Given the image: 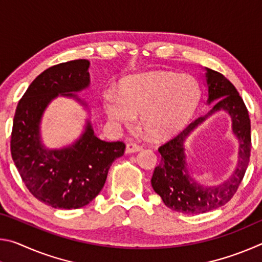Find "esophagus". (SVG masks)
<instances>
[{
	"instance_id": "obj_1",
	"label": "esophagus",
	"mask_w": 262,
	"mask_h": 262,
	"mask_svg": "<svg viewBox=\"0 0 262 262\" xmlns=\"http://www.w3.org/2000/svg\"><path fill=\"white\" fill-rule=\"evenodd\" d=\"M141 147L139 144L136 143H133V142H129V143H127V147H126V152L127 154H132V152H136V151H140Z\"/></svg>"
}]
</instances>
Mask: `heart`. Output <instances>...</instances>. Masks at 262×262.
<instances>
[{"label": "heart", "mask_w": 262, "mask_h": 262, "mask_svg": "<svg viewBox=\"0 0 262 262\" xmlns=\"http://www.w3.org/2000/svg\"><path fill=\"white\" fill-rule=\"evenodd\" d=\"M201 89L190 75L152 72L127 78L121 96L104 95L105 112L115 123L133 125L141 114V125L152 139H163L180 130L198 108Z\"/></svg>", "instance_id": "heart-1"}]
</instances>
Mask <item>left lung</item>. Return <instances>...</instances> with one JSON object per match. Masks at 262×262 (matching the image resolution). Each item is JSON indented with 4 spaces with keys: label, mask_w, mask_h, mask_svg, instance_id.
Listing matches in <instances>:
<instances>
[{
    "label": "left lung",
    "mask_w": 262,
    "mask_h": 262,
    "mask_svg": "<svg viewBox=\"0 0 262 262\" xmlns=\"http://www.w3.org/2000/svg\"><path fill=\"white\" fill-rule=\"evenodd\" d=\"M208 103L217 99L207 115L195 119L184 130L158 148L162 159L155 167L151 185L170 209L184 214H202L227 205L241 186L251 156V120L246 105L229 79L215 70L207 69ZM224 109L232 115L233 129L239 139L238 166L228 182L216 188L199 185L188 176L183 141L189 133L211 113Z\"/></svg>",
    "instance_id": "1"
}]
</instances>
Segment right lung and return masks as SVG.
<instances>
[{
  "instance_id": "right-lung-1",
  "label": "right lung",
  "mask_w": 262,
  "mask_h": 262,
  "mask_svg": "<svg viewBox=\"0 0 262 262\" xmlns=\"http://www.w3.org/2000/svg\"><path fill=\"white\" fill-rule=\"evenodd\" d=\"M89 64L84 59L55 64L30 84L17 105L10 150L20 178L33 196L59 209H77L99 194L108 168L125 154L122 141L106 142L85 133L70 148L47 151L39 141V122L48 103L59 94L89 85Z\"/></svg>"
}]
</instances>
